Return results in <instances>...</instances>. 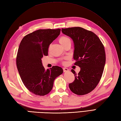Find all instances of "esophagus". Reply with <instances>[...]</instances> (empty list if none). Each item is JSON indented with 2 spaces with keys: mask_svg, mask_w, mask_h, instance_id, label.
I'll use <instances>...</instances> for the list:
<instances>
[{
  "mask_svg": "<svg viewBox=\"0 0 121 121\" xmlns=\"http://www.w3.org/2000/svg\"><path fill=\"white\" fill-rule=\"evenodd\" d=\"M63 70L64 72H68V71H69V69L66 68H63Z\"/></svg>",
  "mask_w": 121,
  "mask_h": 121,
  "instance_id": "34e87169",
  "label": "esophagus"
}]
</instances>
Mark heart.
Returning a JSON list of instances; mask_svg holds the SVG:
<instances>
[{"label":"heart","mask_w":121,"mask_h":121,"mask_svg":"<svg viewBox=\"0 0 121 121\" xmlns=\"http://www.w3.org/2000/svg\"><path fill=\"white\" fill-rule=\"evenodd\" d=\"M59 42L63 47L64 46L68 43H71V40L69 37L65 36H62L59 38Z\"/></svg>","instance_id":"1"}]
</instances>
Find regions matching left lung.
I'll use <instances>...</instances> for the list:
<instances>
[{
	"instance_id": "8db88e82",
	"label": "left lung",
	"mask_w": 121,
	"mask_h": 121,
	"mask_svg": "<svg viewBox=\"0 0 121 121\" xmlns=\"http://www.w3.org/2000/svg\"><path fill=\"white\" fill-rule=\"evenodd\" d=\"M61 30L72 39L74 65L81 68L78 74L71 70L75 80L69 84V88L76 95L88 94L96 88L103 73L106 63L104 46L94 33L82 27L62 29Z\"/></svg>"
}]
</instances>
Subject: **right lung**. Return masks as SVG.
I'll use <instances>...</instances> for the list:
<instances>
[{
  "label": "right lung",
  "instance_id": "1",
  "mask_svg": "<svg viewBox=\"0 0 121 121\" xmlns=\"http://www.w3.org/2000/svg\"><path fill=\"white\" fill-rule=\"evenodd\" d=\"M60 30H38L25 36L20 43L16 59L17 70L25 86L36 95L49 93L56 78L63 73V69L58 66L45 70L42 62L43 56H48L49 46Z\"/></svg>",
  "mask_w": 121,
  "mask_h": 121
}]
</instances>
